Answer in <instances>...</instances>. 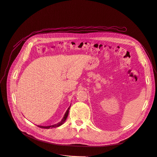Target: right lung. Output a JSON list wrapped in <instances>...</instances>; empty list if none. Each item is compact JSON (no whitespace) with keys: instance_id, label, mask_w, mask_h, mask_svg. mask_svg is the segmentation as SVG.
<instances>
[{"instance_id":"obj_1","label":"right lung","mask_w":157,"mask_h":157,"mask_svg":"<svg viewBox=\"0 0 157 157\" xmlns=\"http://www.w3.org/2000/svg\"><path fill=\"white\" fill-rule=\"evenodd\" d=\"M69 109H70V107L67 109V111L65 112V114H64V117H63V118H62V120H61L60 122H59L58 123H56V124H55V125H51V126H46V127H44V126H39V127L42 128H52L58 127H59V126L62 125L63 124V123L65 122V121L66 120V119H67V117H68V114H69Z\"/></svg>"}]
</instances>
